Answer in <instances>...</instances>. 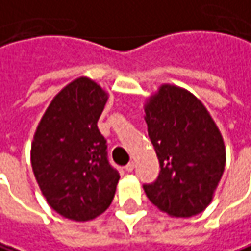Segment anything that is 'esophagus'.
<instances>
[{
  "mask_svg": "<svg viewBox=\"0 0 251 251\" xmlns=\"http://www.w3.org/2000/svg\"><path fill=\"white\" fill-rule=\"evenodd\" d=\"M125 170L127 172L133 171V170H135V162H129V164H127V165L125 167Z\"/></svg>",
  "mask_w": 251,
  "mask_h": 251,
  "instance_id": "34e87169",
  "label": "esophagus"
}]
</instances>
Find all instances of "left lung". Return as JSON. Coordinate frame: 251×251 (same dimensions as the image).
Listing matches in <instances>:
<instances>
[{
  "instance_id": "8db88e82",
  "label": "left lung",
  "mask_w": 251,
  "mask_h": 251,
  "mask_svg": "<svg viewBox=\"0 0 251 251\" xmlns=\"http://www.w3.org/2000/svg\"><path fill=\"white\" fill-rule=\"evenodd\" d=\"M159 175L144 184L149 201L172 217L205 210L221 179L226 147L210 113L190 92L164 84L145 106Z\"/></svg>"
}]
</instances>
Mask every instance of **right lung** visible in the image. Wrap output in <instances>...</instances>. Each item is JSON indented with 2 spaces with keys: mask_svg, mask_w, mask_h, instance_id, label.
<instances>
[{
  "mask_svg": "<svg viewBox=\"0 0 251 251\" xmlns=\"http://www.w3.org/2000/svg\"><path fill=\"white\" fill-rule=\"evenodd\" d=\"M106 100L107 95L93 80L72 81L47 107L31 145L41 193L54 211L75 221L106 211L119 181L98 127Z\"/></svg>",
  "mask_w": 251,
  "mask_h": 251,
  "instance_id": "1",
  "label": "right lung"
}]
</instances>
